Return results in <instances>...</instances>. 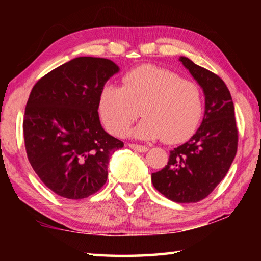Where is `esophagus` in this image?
Returning <instances> with one entry per match:
<instances>
[{
    "label": "esophagus",
    "instance_id": "esophagus-1",
    "mask_svg": "<svg viewBox=\"0 0 261 261\" xmlns=\"http://www.w3.org/2000/svg\"><path fill=\"white\" fill-rule=\"evenodd\" d=\"M127 145H129V147L135 149V151H137V152L146 153L148 151V148L146 146H143V145H138V144H127Z\"/></svg>",
    "mask_w": 261,
    "mask_h": 261
}]
</instances>
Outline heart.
Instances as JSON below:
<instances>
[{
	"label": "heart",
	"mask_w": 261,
	"mask_h": 261,
	"mask_svg": "<svg viewBox=\"0 0 261 261\" xmlns=\"http://www.w3.org/2000/svg\"><path fill=\"white\" fill-rule=\"evenodd\" d=\"M123 85L106 84L99 96V114L110 134L122 135L141 115L131 131L137 138H161L176 144L192 134L202 114L200 88L169 70L153 65L137 68Z\"/></svg>",
	"instance_id": "heart-1"
}]
</instances>
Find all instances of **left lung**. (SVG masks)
<instances>
[{
    "label": "left lung",
    "mask_w": 261,
    "mask_h": 261,
    "mask_svg": "<svg viewBox=\"0 0 261 261\" xmlns=\"http://www.w3.org/2000/svg\"><path fill=\"white\" fill-rule=\"evenodd\" d=\"M179 61L204 90V120L191 139L170 151L166 167L152 174V183L168 199L188 204L205 199L227 175L237 152L238 129L222 79L187 57Z\"/></svg>",
    "instance_id": "8db88e82"
}]
</instances>
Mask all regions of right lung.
I'll list each match as a JSON object with an SVG mask.
<instances>
[{
    "instance_id": "obj_1",
    "label": "right lung",
    "mask_w": 261,
    "mask_h": 261,
    "mask_svg": "<svg viewBox=\"0 0 261 261\" xmlns=\"http://www.w3.org/2000/svg\"><path fill=\"white\" fill-rule=\"evenodd\" d=\"M118 71L100 57H77L35 83L23 121L28 159L41 182L57 196L83 199L108 177V162L124 146L101 126L99 96Z\"/></svg>"
}]
</instances>
